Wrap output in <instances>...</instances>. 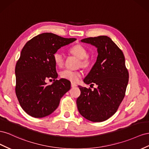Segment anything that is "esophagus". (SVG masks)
<instances>
[{"label":"esophagus","instance_id":"esophagus-1","mask_svg":"<svg viewBox=\"0 0 149 149\" xmlns=\"http://www.w3.org/2000/svg\"><path fill=\"white\" fill-rule=\"evenodd\" d=\"M77 84H74V83H71V87L74 88V87H77Z\"/></svg>","mask_w":149,"mask_h":149}]
</instances>
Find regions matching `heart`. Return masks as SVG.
Returning <instances> with one entry per match:
<instances>
[{
    "instance_id": "1",
    "label": "heart",
    "mask_w": 149,
    "mask_h": 149,
    "mask_svg": "<svg viewBox=\"0 0 149 149\" xmlns=\"http://www.w3.org/2000/svg\"><path fill=\"white\" fill-rule=\"evenodd\" d=\"M69 52L79 58L80 62L79 64L82 67L87 68L92 64V58L87 56L88 51L83 45L77 44L72 46L69 49ZM53 58L55 64L57 67H61L63 66V63H64V57L60 51H57L54 54ZM60 75L62 79L75 83L77 82L80 80L82 75V73L78 70L74 71L69 69H65L61 72Z\"/></svg>"
}]
</instances>
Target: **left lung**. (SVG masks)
Here are the masks:
<instances>
[{"mask_svg": "<svg viewBox=\"0 0 149 149\" xmlns=\"http://www.w3.org/2000/svg\"><path fill=\"white\" fill-rule=\"evenodd\" d=\"M81 42L97 49L96 62L84 82L91 85L95 83L98 87L92 91L79 86L81 93L77 99V109L86 119L103 122L117 112L125 97L129 82L125 57L122 51L107 36L86 38Z\"/></svg>", "mask_w": 149, "mask_h": 149, "instance_id": "obj_1", "label": "left lung"}]
</instances>
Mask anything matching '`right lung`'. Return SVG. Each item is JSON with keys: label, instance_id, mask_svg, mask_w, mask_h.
I'll return each mask as SVG.
<instances>
[{"label": "right lung", "instance_id": "1", "mask_svg": "<svg viewBox=\"0 0 149 149\" xmlns=\"http://www.w3.org/2000/svg\"><path fill=\"white\" fill-rule=\"evenodd\" d=\"M75 40L43 33L24 45L15 65V93L21 107L29 116L35 118L49 116L70 89L68 80H56L58 74L53 56L61 47ZM48 78L54 80L51 85L46 82Z\"/></svg>", "mask_w": 149, "mask_h": 149}]
</instances>
